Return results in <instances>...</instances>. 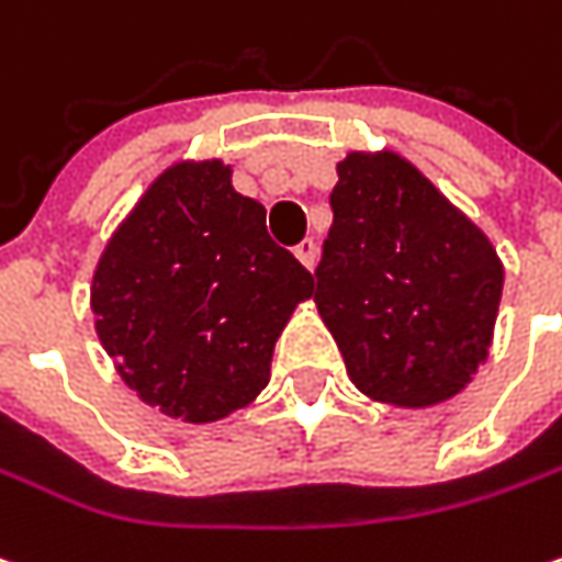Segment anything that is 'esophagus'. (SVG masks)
Here are the masks:
<instances>
[{
	"instance_id": "1",
	"label": "esophagus",
	"mask_w": 562,
	"mask_h": 562,
	"mask_svg": "<svg viewBox=\"0 0 562 562\" xmlns=\"http://www.w3.org/2000/svg\"><path fill=\"white\" fill-rule=\"evenodd\" d=\"M295 257L305 263L307 270H314V263H317V241H314V238H305L302 245H295Z\"/></svg>"
}]
</instances>
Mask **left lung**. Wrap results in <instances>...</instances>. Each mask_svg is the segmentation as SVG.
<instances>
[{
  "label": "left lung",
  "mask_w": 562,
  "mask_h": 562,
  "mask_svg": "<svg viewBox=\"0 0 562 562\" xmlns=\"http://www.w3.org/2000/svg\"><path fill=\"white\" fill-rule=\"evenodd\" d=\"M314 302L371 400H452L487 361L503 295L491 238L393 150L336 162Z\"/></svg>",
  "instance_id": "1"
}]
</instances>
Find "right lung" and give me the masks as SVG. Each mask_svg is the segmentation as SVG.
<instances>
[{"instance_id": "1", "label": "right lung", "mask_w": 562, "mask_h": 562, "mask_svg": "<svg viewBox=\"0 0 562 562\" xmlns=\"http://www.w3.org/2000/svg\"><path fill=\"white\" fill-rule=\"evenodd\" d=\"M305 267L267 233V210L233 188L223 159L159 172L93 270L97 336L147 405L210 425L255 403Z\"/></svg>"}]
</instances>
